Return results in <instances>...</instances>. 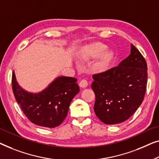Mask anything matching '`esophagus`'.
Listing matches in <instances>:
<instances>
[{
    "mask_svg": "<svg viewBox=\"0 0 159 159\" xmlns=\"http://www.w3.org/2000/svg\"><path fill=\"white\" fill-rule=\"evenodd\" d=\"M79 86L81 88H86V87L88 86V81L86 79H83L80 81L79 83Z\"/></svg>",
    "mask_w": 159,
    "mask_h": 159,
    "instance_id": "esophagus-1",
    "label": "esophagus"
}]
</instances>
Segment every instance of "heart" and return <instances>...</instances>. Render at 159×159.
<instances>
[{
  "instance_id": "obj_1",
  "label": "heart",
  "mask_w": 159,
  "mask_h": 159,
  "mask_svg": "<svg viewBox=\"0 0 159 159\" xmlns=\"http://www.w3.org/2000/svg\"><path fill=\"white\" fill-rule=\"evenodd\" d=\"M107 46L102 42H93L85 46L80 52V58L84 60L96 59L92 68L97 72H104L108 70L115 59L111 51L107 50Z\"/></svg>"
}]
</instances>
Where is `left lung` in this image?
Masks as SVG:
<instances>
[{"mask_svg": "<svg viewBox=\"0 0 159 159\" xmlns=\"http://www.w3.org/2000/svg\"><path fill=\"white\" fill-rule=\"evenodd\" d=\"M147 70L145 58L131 44L130 54L118 66L93 75V109L102 122L120 123L137 110L146 93Z\"/></svg>", "mask_w": 159, "mask_h": 159, "instance_id": "left-lung-1", "label": "left lung"}]
</instances>
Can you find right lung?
<instances>
[{"label":"right lung","instance_id":"right-lung-1","mask_svg":"<svg viewBox=\"0 0 159 159\" xmlns=\"http://www.w3.org/2000/svg\"><path fill=\"white\" fill-rule=\"evenodd\" d=\"M76 81L75 78L60 76L43 91L32 93L21 88L12 73L13 94L24 115L32 123L50 128L66 119L71 101L79 92Z\"/></svg>","mask_w":159,"mask_h":159}]
</instances>
